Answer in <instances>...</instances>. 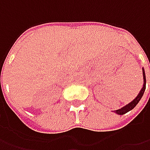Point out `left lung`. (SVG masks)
<instances>
[{"label":"left lung","instance_id":"8db88e82","mask_svg":"<svg viewBox=\"0 0 150 150\" xmlns=\"http://www.w3.org/2000/svg\"><path fill=\"white\" fill-rule=\"evenodd\" d=\"M142 72H143V80H144V83H143V87H142L141 90L139 91V94L137 95L133 101H131L129 103L126 104L125 106L119 108V109H117V110H114L113 112L115 113H117L118 115H123L126 112H129L130 110H132L133 108H134V107L139 103V102L140 101V99L142 98V97L144 95V93L145 91V88H146V77H145V72H144V68L142 67Z\"/></svg>","mask_w":150,"mask_h":150}]
</instances>
